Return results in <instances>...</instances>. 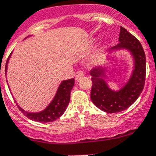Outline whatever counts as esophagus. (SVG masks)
<instances>
[{
    "mask_svg": "<svg viewBox=\"0 0 156 156\" xmlns=\"http://www.w3.org/2000/svg\"><path fill=\"white\" fill-rule=\"evenodd\" d=\"M84 75V72H81V71H78V72H76V75H75V80H76V81H78V80L81 79Z\"/></svg>",
    "mask_w": 156,
    "mask_h": 156,
    "instance_id": "esophagus-1",
    "label": "esophagus"
}]
</instances>
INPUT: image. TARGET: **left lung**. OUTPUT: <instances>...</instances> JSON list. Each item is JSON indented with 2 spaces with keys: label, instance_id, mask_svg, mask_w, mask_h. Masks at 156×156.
Returning <instances> with one entry per match:
<instances>
[{
  "label": "left lung",
  "instance_id": "obj_1",
  "mask_svg": "<svg viewBox=\"0 0 156 156\" xmlns=\"http://www.w3.org/2000/svg\"><path fill=\"white\" fill-rule=\"evenodd\" d=\"M120 43L109 50L110 53L126 50L132 55L133 69L126 82L118 90H113L103 78L104 66L90 70L92 87L90 98L97 107L106 113H117L130 107L144 88L146 78V55L140 42L123 27H120Z\"/></svg>",
  "mask_w": 156,
  "mask_h": 156
}]
</instances>
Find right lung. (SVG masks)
<instances>
[{
  "mask_svg": "<svg viewBox=\"0 0 156 156\" xmlns=\"http://www.w3.org/2000/svg\"><path fill=\"white\" fill-rule=\"evenodd\" d=\"M30 36H29L28 37H30ZM11 55L12 52L9 55L8 58L7 60V62H6V75H7V72L8 62L10 60ZM74 84H75V78L65 80V81H62L60 83L59 86H58V89H57V91L55 93V96H54L53 99L49 103V105L44 110H41V111L29 112L23 110L17 103H16V105L19 107L20 110L22 111V113L27 116V118L30 119V120H34V121L36 122H40V123H49V122H52L59 118L60 116H62V115L66 111V108H67L68 105L69 104V101H70L71 90H72ZM7 85H8V83H7ZM9 89H10V87H9ZM15 102H16V101H15Z\"/></svg>",
  "mask_w": 156,
  "mask_h": 156,
  "instance_id": "add662e5",
  "label": "right lung"
}]
</instances>
